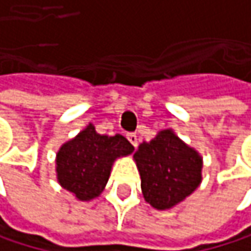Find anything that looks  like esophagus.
Wrapping results in <instances>:
<instances>
[{
  "mask_svg": "<svg viewBox=\"0 0 251 251\" xmlns=\"http://www.w3.org/2000/svg\"><path fill=\"white\" fill-rule=\"evenodd\" d=\"M127 139H129V142L136 148L138 147V136H136V133H129L127 135Z\"/></svg>",
  "mask_w": 251,
  "mask_h": 251,
  "instance_id": "obj_1",
  "label": "esophagus"
}]
</instances>
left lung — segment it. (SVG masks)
<instances>
[{
  "label": "left lung",
  "mask_w": 251,
  "mask_h": 251,
  "mask_svg": "<svg viewBox=\"0 0 251 251\" xmlns=\"http://www.w3.org/2000/svg\"><path fill=\"white\" fill-rule=\"evenodd\" d=\"M133 160L144 199L158 211L172 209L202 183V155L173 129H163L151 141L141 142Z\"/></svg>",
  "instance_id": "1"
}]
</instances>
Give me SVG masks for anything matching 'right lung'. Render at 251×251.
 <instances>
[{
    "label": "right lung",
    "mask_w": 251,
    "mask_h": 251,
    "mask_svg": "<svg viewBox=\"0 0 251 251\" xmlns=\"http://www.w3.org/2000/svg\"><path fill=\"white\" fill-rule=\"evenodd\" d=\"M132 152V144L121 133L100 135L93 124H88L58 150L55 158L58 183L78 201L90 202L104 190L113 163Z\"/></svg>",
    "instance_id": "right-lung-1"
}]
</instances>
